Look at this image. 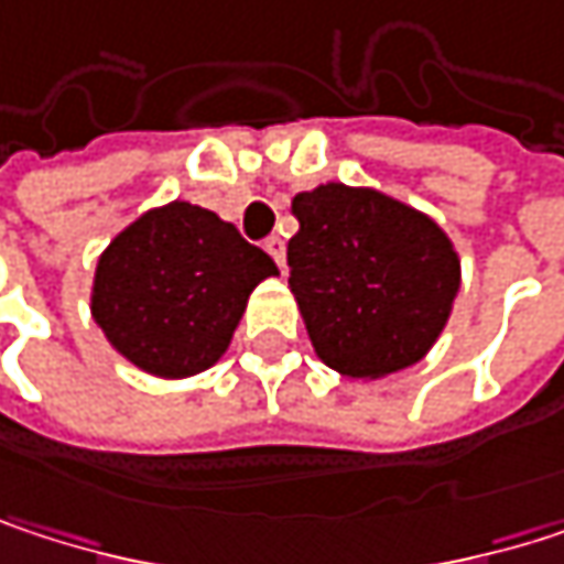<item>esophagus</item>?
Wrapping results in <instances>:
<instances>
[{
    "label": "esophagus",
    "instance_id": "obj_1",
    "mask_svg": "<svg viewBox=\"0 0 564 564\" xmlns=\"http://www.w3.org/2000/svg\"><path fill=\"white\" fill-rule=\"evenodd\" d=\"M264 251L278 261V268L283 271V258H286V248H283V238H278V235H271L268 241H264Z\"/></svg>",
    "mask_w": 564,
    "mask_h": 564
}]
</instances>
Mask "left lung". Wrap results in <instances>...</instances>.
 I'll return each mask as SVG.
<instances>
[{
  "label": "left lung",
  "instance_id": "obj_1",
  "mask_svg": "<svg viewBox=\"0 0 564 564\" xmlns=\"http://www.w3.org/2000/svg\"><path fill=\"white\" fill-rule=\"evenodd\" d=\"M293 215L290 290L316 356L349 379L414 366L441 336L460 286L447 235L389 195L343 182L300 192Z\"/></svg>",
  "mask_w": 564,
  "mask_h": 564
}]
</instances>
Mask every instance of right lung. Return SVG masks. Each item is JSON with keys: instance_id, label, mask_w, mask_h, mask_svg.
I'll return each mask as SVG.
<instances>
[{"instance_id": "right-lung-1", "label": "right lung", "mask_w": 564, "mask_h": 564, "mask_svg": "<svg viewBox=\"0 0 564 564\" xmlns=\"http://www.w3.org/2000/svg\"><path fill=\"white\" fill-rule=\"evenodd\" d=\"M278 264L215 212L170 202L120 231L97 261L90 310L110 346L160 379L221 359L251 290Z\"/></svg>"}]
</instances>
